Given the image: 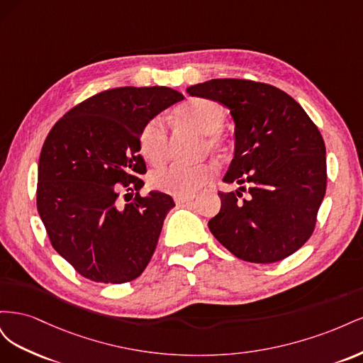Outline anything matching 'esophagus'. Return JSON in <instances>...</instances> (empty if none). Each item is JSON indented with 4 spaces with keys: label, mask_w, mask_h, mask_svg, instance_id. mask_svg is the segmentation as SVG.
<instances>
[{
    "label": "esophagus",
    "mask_w": 363,
    "mask_h": 363,
    "mask_svg": "<svg viewBox=\"0 0 363 363\" xmlns=\"http://www.w3.org/2000/svg\"><path fill=\"white\" fill-rule=\"evenodd\" d=\"M195 199L194 195H184V196H175V203L177 204H184V203H189Z\"/></svg>",
    "instance_id": "1"
}]
</instances>
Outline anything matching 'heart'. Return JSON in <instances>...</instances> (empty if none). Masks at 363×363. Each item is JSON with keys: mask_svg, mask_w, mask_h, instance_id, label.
Returning a JSON list of instances; mask_svg holds the SVG:
<instances>
[{"mask_svg": "<svg viewBox=\"0 0 363 363\" xmlns=\"http://www.w3.org/2000/svg\"><path fill=\"white\" fill-rule=\"evenodd\" d=\"M177 118L191 125L200 133L206 135L204 148L212 152L225 151L228 140L221 128L225 121V108L215 100L208 98H195L186 103L177 111ZM139 148L144 159L151 164H160L168 157V127L160 116L150 119L142 127L139 136ZM213 177L211 164L201 163L188 167V164H169L151 174L150 183L155 189L184 196L192 195L203 184Z\"/></svg>", "mask_w": 363, "mask_h": 363, "instance_id": "heart-1", "label": "heart"}]
</instances>
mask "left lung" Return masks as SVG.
Listing matches in <instances>:
<instances>
[{
    "mask_svg": "<svg viewBox=\"0 0 363 363\" xmlns=\"http://www.w3.org/2000/svg\"><path fill=\"white\" fill-rule=\"evenodd\" d=\"M188 94L221 103L235 121V157L223 180L240 188L218 192L221 211L208 221L212 235L245 262L294 255L313 233L325 195L320 130L292 96L267 83L215 79ZM242 184L249 186L245 199Z\"/></svg>",
    "mask_w": 363,
    "mask_h": 363,
    "instance_id": "obj_1",
    "label": "left lung"
}]
</instances>
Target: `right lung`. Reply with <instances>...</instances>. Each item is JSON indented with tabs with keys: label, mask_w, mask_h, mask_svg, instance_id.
Listing matches in <instances>:
<instances>
[{
	"label": "right lung",
	"mask_w": 363,
	"mask_h": 363,
	"mask_svg": "<svg viewBox=\"0 0 363 363\" xmlns=\"http://www.w3.org/2000/svg\"><path fill=\"white\" fill-rule=\"evenodd\" d=\"M171 87H115L87 98L60 118L39 157L38 212L52 248L80 276L98 283L139 277L156 250L169 195L151 191L139 155L142 127L183 100ZM123 189L135 192L124 208Z\"/></svg>",
	"instance_id": "add662e5"
}]
</instances>
